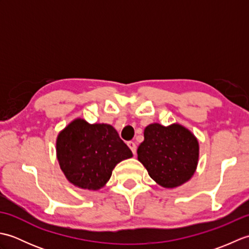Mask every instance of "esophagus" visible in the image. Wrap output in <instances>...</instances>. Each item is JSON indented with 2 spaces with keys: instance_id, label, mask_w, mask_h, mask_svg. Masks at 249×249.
Returning <instances> with one entry per match:
<instances>
[{
  "instance_id": "34e87169",
  "label": "esophagus",
  "mask_w": 249,
  "mask_h": 249,
  "mask_svg": "<svg viewBox=\"0 0 249 249\" xmlns=\"http://www.w3.org/2000/svg\"><path fill=\"white\" fill-rule=\"evenodd\" d=\"M127 145L129 146V149L131 150V152L134 153V154H136V151H137V146H136V143L133 141H128L127 142Z\"/></svg>"
}]
</instances>
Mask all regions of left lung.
<instances>
[{"instance_id":"8db88e82","label":"left lung","mask_w":249,"mask_h":249,"mask_svg":"<svg viewBox=\"0 0 249 249\" xmlns=\"http://www.w3.org/2000/svg\"><path fill=\"white\" fill-rule=\"evenodd\" d=\"M137 153L155 182L173 188L192 178L198 163L199 145L195 136L183 126L165 127L155 123L145 127L144 141Z\"/></svg>"}]
</instances>
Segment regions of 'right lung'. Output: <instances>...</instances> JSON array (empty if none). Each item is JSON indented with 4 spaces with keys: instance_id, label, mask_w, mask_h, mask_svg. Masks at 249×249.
<instances>
[{
    "instance_id": "right-lung-1",
    "label": "right lung",
    "mask_w": 249,
    "mask_h": 249,
    "mask_svg": "<svg viewBox=\"0 0 249 249\" xmlns=\"http://www.w3.org/2000/svg\"><path fill=\"white\" fill-rule=\"evenodd\" d=\"M56 154L68 181L89 190L103 187L116 163L133 156L112 126L89 125L80 119L61 131Z\"/></svg>"
}]
</instances>
